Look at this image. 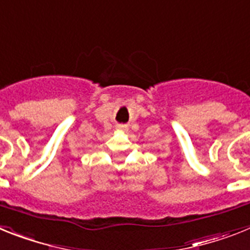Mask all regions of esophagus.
<instances>
[{
  "label": "esophagus",
  "instance_id": "1",
  "mask_svg": "<svg viewBox=\"0 0 250 250\" xmlns=\"http://www.w3.org/2000/svg\"><path fill=\"white\" fill-rule=\"evenodd\" d=\"M116 129L120 130V131H126L127 125H123V124H120V125H118V126H116Z\"/></svg>",
  "mask_w": 250,
  "mask_h": 250
}]
</instances>
